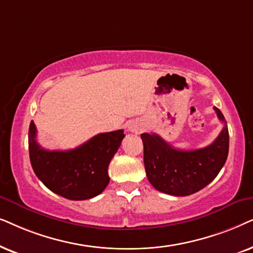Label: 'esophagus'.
<instances>
[{"label":"esophagus","instance_id":"obj_1","mask_svg":"<svg viewBox=\"0 0 253 253\" xmlns=\"http://www.w3.org/2000/svg\"><path fill=\"white\" fill-rule=\"evenodd\" d=\"M141 129H142V126H141V125L137 123V121H132V123L128 125V130H129V132L139 134Z\"/></svg>","mask_w":253,"mask_h":253}]
</instances>
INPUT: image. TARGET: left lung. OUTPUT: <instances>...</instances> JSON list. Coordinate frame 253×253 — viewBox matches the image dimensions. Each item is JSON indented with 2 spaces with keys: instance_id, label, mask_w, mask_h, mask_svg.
I'll use <instances>...</instances> for the list:
<instances>
[{
  "instance_id": "obj_1",
  "label": "left lung",
  "mask_w": 253,
  "mask_h": 253,
  "mask_svg": "<svg viewBox=\"0 0 253 253\" xmlns=\"http://www.w3.org/2000/svg\"><path fill=\"white\" fill-rule=\"evenodd\" d=\"M214 110L224 126L214 142L201 149L179 150L157 134H141L146 173L156 190L184 197L200 191L215 179L227 161L229 132L223 114L217 107Z\"/></svg>"
}]
</instances>
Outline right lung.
I'll return each instance as SVG.
<instances>
[{
	"label": "right lung",
	"mask_w": 253,
	"mask_h": 253,
	"mask_svg": "<svg viewBox=\"0 0 253 253\" xmlns=\"http://www.w3.org/2000/svg\"><path fill=\"white\" fill-rule=\"evenodd\" d=\"M33 121L29 128V154L36 176L47 188L69 200L91 199L110 181L109 164L125 137L124 130L97 134L70 150H47L36 140Z\"/></svg>",
	"instance_id": "1"
}]
</instances>
